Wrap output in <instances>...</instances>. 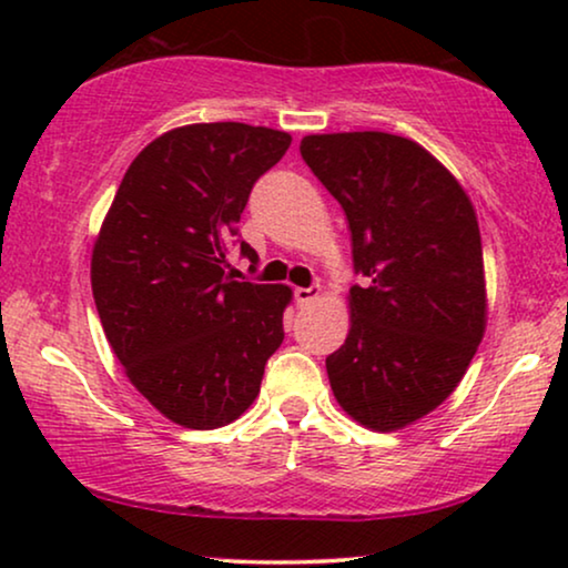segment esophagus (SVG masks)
I'll use <instances>...</instances> for the list:
<instances>
[{"label": "esophagus", "instance_id": "esophagus-1", "mask_svg": "<svg viewBox=\"0 0 568 568\" xmlns=\"http://www.w3.org/2000/svg\"><path fill=\"white\" fill-rule=\"evenodd\" d=\"M321 297V286H297L294 290V300L300 302V305H307V302H313Z\"/></svg>", "mask_w": 568, "mask_h": 568}]
</instances>
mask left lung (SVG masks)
<instances>
[{
	"mask_svg": "<svg viewBox=\"0 0 568 568\" xmlns=\"http://www.w3.org/2000/svg\"><path fill=\"white\" fill-rule=\"evenodd\" d=\"M302 160L344 209L354 266L346 344L325 359L354 422L398 432L460 385L486 333L478 216L460 181L414 139L310 134Z\"/></svg>",
	"mask_w": 568,
	"mask_h": 568,
	"instance_id": "left-lung-1",
	"label": "left lung"
}]
</instances>
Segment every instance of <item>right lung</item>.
I'll return each instance as SVG.
<instances>
[{"label":"right lung","mask_w":568,"mask_h":568,"mask_svg":"<svg viewBox=\"0 0 568 568\" xmlns=\"http://www.w3.org/2000/svg\"><path fill=\"white\" fill-rule=\"evenodd\" d=\"M286 131L189 123L144 146L92 245V297L129 383L185 429H220L261 393L284 341L286 284L237 282L227 247ZM255 261V251L240 243Z\"/></svg>","instance_id":"right-lung-1"}]
</instances>
